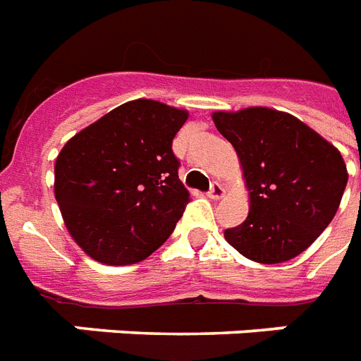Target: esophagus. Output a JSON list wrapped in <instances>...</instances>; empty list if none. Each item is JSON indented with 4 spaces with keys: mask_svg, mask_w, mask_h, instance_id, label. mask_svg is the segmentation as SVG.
Here are the masks:
<instances>
[{
    "mask_svg": "<svg viewBox=\"0 0 361 361\" xmlns=\"http://www.w3.org/2000/svg\"><path fill=\"white\" fill-rule=\"evenodd\" d=\"M208 197H209V198H214V200H219V198L225 197V187H223V185H221V183H217V181H215L214 185H212V189H209Z\"/></svg>",
    "mask_w": 361,
    "mask_h": 361,
    "instance_id": "34e87169",
    "label": "esophagus"
}]
</instances>
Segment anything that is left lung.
Instances as JSON below:
<instances>
[{
  "instance_id": "obj_1",
  "label": "left lung",
  "mask_w": 361,
  "mask_h": 361,
  "mask_svg": "<svg viewBox=\"0 0 361 361\" xmlns=\"http://www.w3.org/2000/svg\"><path fill=\"white\" fill-rule=\"evenodd\" d=\"M214 123L243 166L249 215L225 238L260 264L303 252L330 225L347 187L341 153L294 116L252 106L215 112Z\"/></svg>"
}]
</instances>
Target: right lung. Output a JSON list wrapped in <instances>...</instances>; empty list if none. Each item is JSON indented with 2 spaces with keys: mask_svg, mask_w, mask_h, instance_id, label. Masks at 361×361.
<instances>
[{
  "mask_svg": "<svg viewBox=\"0 0 361 361\" xmlns=\"http://www.w3.org/2000/svg\"><path fill=\"white\" fill-rule=\"evenodd\" d=\"M187 116L136 99L76 133L59 152L56 200L69 234L93 260L140 262L169 240L189 202L172 152Z\"/></svg>",
  "mask_w": 361,
  "mask_h": 361,
  "instance_id": "1",
  "label": "right lung"
}]
</instances>
